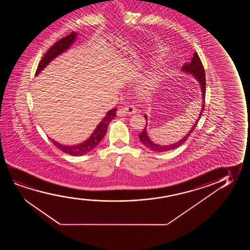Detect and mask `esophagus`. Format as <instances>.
<instances>
[{
  "label": "esophagus",
  "instance_id": "esophagus-1",
  "mask_svg": "<svg viewBox=\"0 0 250 250\" xmlns=\"http://www.w3.org/2000/svg\"><path fill=\"white\" fill-rule=\"evenodd\" d=\"M137 113V108L133 105L124 106L118 111V116H125V115H131L133 113Z\"/></svg>",
  "mask_w": 250,
  "mask_h": 250
}]
</instances>
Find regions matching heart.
Here are the masks:
<instances>
[{
    "label": "heart",
    "mask_w": 250,
    "mask_h": 250,
    "mask_svg": "<svg viewBox=\"0 0 250 250\" xmlns=\"http://www.w3.org/2000/svg\"><path fill=\"white\" fill-rule=\"evenodd\" d=\"M163 65L161 63H155L151 68L145 72L139 83V89L143 92H148L153 89H156L160 82L161 76L163 74Z\"/></svg>",
    "instance_id": "heart-1"
}]
</instances>
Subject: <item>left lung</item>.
<instances>
[{"label": "left lung", "instance_id": "8db88e82", "mask_svg": "<svg viewBox=\"0 0 250 250\" xmlns=\"http://www.w3.org/2000/svg\"><path fill=\"white\" fill-rule=\"evenodd\" d=\"M181 71L183 72L191 74L195 78V80L199 83L200 88H201V92H202V108L200 110V113H199L197 119L195 120V124L192 125L190 130H188V133L184 136V137H182L181 139L178 140V142H176L174 144H167V145H161V144H155L149 138L147 131V115L145 114L144 117H145V120H146V125H145V127H144V130L142 131V133L139 134V139H140L141 143L144 144L145 147H147V148H149L150 150L154 151V152H167V151L173 150L175 148L181 146L182 144H185V141L188 139V137L190 136V134L195 130V126L197 125V123L200 120V118L202 117L203 110H204L206 95L205 71H204L202 62L199 58V55H197L196 52L193 55L191 62L186 63V64L183 65Z\"/></svg>", "mask_w": 250, "mask_h": 250}]
</instances>
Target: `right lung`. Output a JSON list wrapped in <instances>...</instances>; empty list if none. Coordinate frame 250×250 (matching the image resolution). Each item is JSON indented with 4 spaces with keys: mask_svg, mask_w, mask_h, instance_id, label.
I'll use <instances>...</instances> for the list:
<instances>
[{
    "mask_svg": "<svg viewBox=\"0 0 250 250\" xmlns=\"http://www.w3.org/2000/svg\"><path fill=\"white\" fill-rule=\"evenodd\" d=\"M79 33L73 31L71 34L66 36L64 38L61 39L60 41L55 42L51 48L48 49L45 54L43 58L38 64V69L36 72V76L40 74L42 71L54 60L62 55L64 52L67 51L69 48L72 47V45L77 41ZM117 108H113L106 112V116L103 118V120L98 124L96 129L93 131V133L89 136L88 139L81 144H74V145H65V144H60L57 141L52 139L51 137H48L51 141L52 144L55 147H58L60 150L64 152L65 154H70L72 156H81L83 154H88L89 152L93 150L95 147L99 144L100 142L103 140V137L106 134L108 124L116 116Z\"/></svg>",
    "mask_w": 250,
    "mask_h": 250,
    "instance_id": "right-lung-1",
    "label": "right lung"
}]
</instances>
